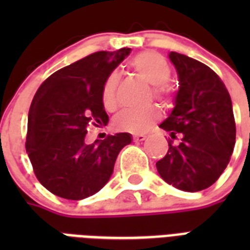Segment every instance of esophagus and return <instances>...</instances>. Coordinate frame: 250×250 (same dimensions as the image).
I'll return each instance as SVG.
<instances>
[{
    "label": "esophagus",
    "instance_id": "1",
    "mask_svg": "<svg viewBox=\"0 0 250 250\" xmlns=\"http://www.w3.org/2000/svg\"><path fill=\"white\" fill-rule=\"evenodd\" d=\"M145 139H146V136H145L144 133H136V135H133V141H144Z\"/></svg>",
    "mask_w": 250,
    "mask_h": 250
}]
</instances>
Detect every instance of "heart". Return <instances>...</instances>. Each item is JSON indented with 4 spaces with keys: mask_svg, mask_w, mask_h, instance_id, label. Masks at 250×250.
Masks as SVG:
<instances>
[{
    "mask_svg": "<svg viewBox=\"0 0 250 250\" xmlns=\"http://www.w3.org/2000/svg\"><path fill=\"white\" fill-rule=\"evenodd\" d=\"M129 67L137 75L152 84L153 96L158 100L171 97L172 89L168 84L171 67L164 57L154 52L139 53L129 61ZM119 76L117 72H110L106 76L101 88V102L107 111H114L118 107L117 88ZM160 118V110L157 106H149L144 110H127L119 114L114 127L123 132H143L149 125Z\"/></svg>",
    "mask_w": 250,
    "mask_h": 250,
    "instance_id": "obj_1",
    "label": "heart"
}]
</instances>
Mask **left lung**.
<instances>
[{"label":"left lung","instance_id":"1","mask_svg":"<svg viewBox=\"0 0 250 250\" xmlns=\"http://www.w3.org/2000/svg\"><path fill=\"white\" fill-rule=\"evenodd\" d=\"M180 88L170 117L160 125L170 132L166 156L156 164L165 182L187 192L213 186L229 165L236 140L232 102L222 79L206 64L171 52Z\"/></svg>","mask_w":250,"mask_h":250}]
</instances>
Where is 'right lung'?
I'll return each instance as SVG.
<instances>
[{"label": "right lung", "instance_id": "right-lung-1", "mask_svg": "<svg viewBox=\"0 0 250 250\" xmlns=\"http://www.w3.org/2000/svg\"><path fill=\"white\" fill-rule=\"evenodd\" d=\"M129 52L92 53L52 74L37 89L25 149L37 180L53 194L76 201L97 193L109 182L122 148L131 143L125 132L84 143L88 125H107L102 84Z\"/></svg>", "mask_w": 250, "mask_h": 250}]
</instances>
